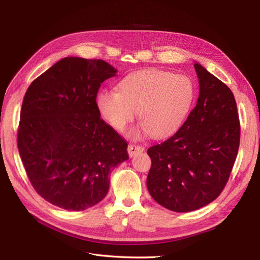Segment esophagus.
Listing matches in <instances>:
<instances>
[{"mask_svg": "<svg viewBox=\"0 0 260 260\" xmlns=\"http://www.w3.org/2000/svg\"><path fill=\"white\" fill-rule=\"evenodd\" d=\"M144 151V147L143 146H140V145H137V144H129L128 145V153H129V156L132 157L135 156L136 154L138 153H141Z\"/></svg>", "mask_w": 260, "mask_h": 260, "instance_id": "34e87169", "label": "esophagus"}]
</instances>
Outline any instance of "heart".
Returning a JSON list of instances; mask_svg holds the SVG:
<instances>
[{"mask_svg": "<svg viewBox=\"0 0 260 260\" xmlns=\"http://www.w3.org/2000/svg\"><path fill=\"white\" fill-rule=\"evenodd\" d=\"M119 88L99 94L102 116L123 132L139 111L143 129L155 138L167 137L181 127L195 96L194 83L187 76L159 69L132 73L120 81Z\"/></svg>", "mask_w": 260, "mask_h": 260, "instance_id": "b5f03b06", "label": "heart"}]
</instances>
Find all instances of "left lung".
<instances>
[{
  "label": "left lung",
  "mask_w": 260,
  "mask_h": 260,
  "mask_svg": "<svg viewBox=\"0 0 260 260\" xmlns=\"http://www.w3.org/2000/svg\"><path fill=\"white\" fill-rule=\"evenodd\" d=\"M200 95L184 123L147 149L152 198L177 212L202 208L222 192L237 158L241 125L232 91L200 64Z\"/></svg>",
  "instance_id": "8db88e82"
}]
</instances>
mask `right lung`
<instances>
[{
    "label": "right lung",
    "mask_w": 260,
    "mask_h": 260,
    "mask_svg": "<svg viewBox=\"0 0 260 260\" xmlns=\"http://www.w3.org/2000/svg\"><path fill=\"white\" fill-rule=\"evenodd\" d=\"M117 70L102 59L65 57L35 79L22 101L19 155L45 201L81 211L103 200L109 172L129 159L125 141L101 118L102 82Z\"/></svg>",
    "instance_id": "1"
}]
</instances>
